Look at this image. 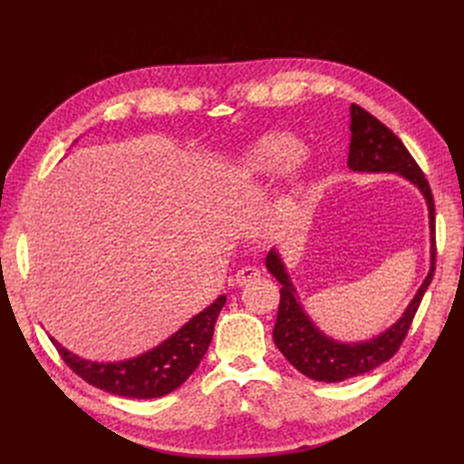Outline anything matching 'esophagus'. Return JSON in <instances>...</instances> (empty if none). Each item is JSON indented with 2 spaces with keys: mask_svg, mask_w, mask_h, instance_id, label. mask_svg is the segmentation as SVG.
Listing matches in <instances>:
<instances>
[{
  "mask_svg": "<svg viewBox=\"0 0 464 464\" xmlns=\"http://www.w3.org/2000/svg\"><path fill=\"white\" fill-rule=\"evenodd\" d=\"M259 278H261V271L257 269V266H251V265L242 266V269L237 271L234 276L236 285H240V286H244L247 283H254V280H259Z\"/></svg>",
  "mask_w": 464,
  "mask_h": 464,
  "instance_id": "esophagus-1",
  "label": "esophagus"
}]
</instances>
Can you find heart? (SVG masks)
<instances>
[{
    "label": "heart",
    "instance_id": "b5f03b06",
    "mask_svg": "<svg viewBox=\"0 0 464 464\" xmlns=\"http://www.w3.org/2000/svg\"><path fill=\"white\" fill-rule=\"evenodd\" d=\"M304 145L288 133H266L251 141L237 154L228 170V186L234 191L251 188L257 181L276 178L285 170L292 178L302 176Z\"/></svg>",
    "mask_w": 464,
    "mask_h": 464
}]
</instances>
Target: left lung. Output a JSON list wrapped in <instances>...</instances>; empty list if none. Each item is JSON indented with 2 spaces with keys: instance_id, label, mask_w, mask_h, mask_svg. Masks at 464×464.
<instances>
[{
  "instance_id": "left-lung-1",
  "label": "left lung",
  "mask_w": 464,
  "mask_h": 464,
  "mask_svg": "<svg viewBox=\"0 0 464 464\" xmlns=\"http://www.w3.org/2000/svg\"><path fill=\"white\" fill-rule=\"evenodd\" d=\"M350 118H353L350 120L353 135H350L348 150L350 170L401 174L411 179L426 198L430 210L431 265L422 286L418 288L416 296L395 325L372 341L348 344L329 339L314 325L296 298V290L290 283L285 263L280 261V256L275 249L269 251L265 265L280 283V304L273 329L275 344L300 373L325 383H339L344 379L368 373L397 354L435 273V205L424 172L420 170V166L412 159V154L406 150L401 139L370 111L353 104L350 106Z\"/></svg>"
}]
</instances>
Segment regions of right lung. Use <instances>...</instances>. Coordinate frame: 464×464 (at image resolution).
<instances>
[{"instance_id": "right-lung-1", "label": "right lung", "mask_w": 464, "mask_h": 464, "mask_svg": "<svg viewBox=\"0 0 464 464\" xmlns=\"http://www.w3.org/2000/svg\"><path fill=\"white\" fill-rule=\"evenodd\" d=\"M227 296H218L201 314L189 319L157 348L123 362H89L53 343L62 360L81 379L110 395L130 399H157L178 389L198 370L215 333V323Z\"/></svg>"}]
</instances>
